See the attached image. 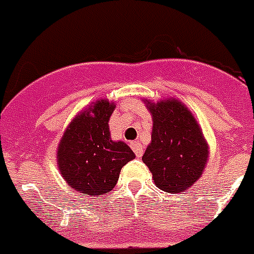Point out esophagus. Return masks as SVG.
I'll return each mask as SVG.
<instances>
[{"label": "esophagus", "instance_id": "34e87169", "mask_svg": "<svg viewBox=\"0 0 254 254\" xmlns=\"http://www.w3.org/2000/svg\"><path fill=\"white\" fill-rule=\"evenodd\" d=\"M130 146H132V149L133 151H134V153H136V156L137 157H138V159H140V157H141L142 156V145L141 144H140V142H132V144H130Z\"/></svg>", "mask_w": 254, "mask_h": 254}]
</instances>
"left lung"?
Returning a JSON list of instances; mask_svg holds the SVG:
<instances>
[{
  "instance_id": "1",
  "label": "left lung",
  "mask_w": 254,
  "mask_h": 254,
  "mask_svg": "<svg viewBox=\"0 0 254 254\" xmlns=\"http://www.w3.org/2000/svg\"><path fill=\"white\" fill-rule=\"evenodd\" d=\"M152 137L142 161L152 172L156 187L170 194L186 192L202 176L208 160V144L196 118L176 98L152 102Z\"/></svg>"
}]
</instances>
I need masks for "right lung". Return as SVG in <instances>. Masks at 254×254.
<instances>
[{"instance_id": "add662e5", "label": "right lung", "mask_w": 254, "mask_h": 254, "mask_svg": "<svg viewBox=\"0 0 254 254\" xmlns=\"http://www.w3.org/2000/svg\"><path fill=\"white\" fill-rule=\"evenodd\" d=\"M116 103L98 99L72 118L60 138L56 161L63 179L76 192L90 196L108 194L120 172L136 155L124 141H113L109 120Z\"/></svg>"}]
</instances>
